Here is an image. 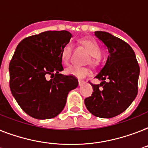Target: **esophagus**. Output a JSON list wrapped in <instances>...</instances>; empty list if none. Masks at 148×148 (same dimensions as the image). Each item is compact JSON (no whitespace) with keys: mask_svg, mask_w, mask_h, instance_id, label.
Wrapping results in <instances>:
<instances>
[{"mask_svg":"<svg viewBox=\"0 0 148 148\" xmlns=\"http://www.w3.org/2000/svg\"><path fill=\"white\" fill-rule=\"evenodd\" d=\"M84 80H82V79H78V84L81 86V85H82V84H84Z\"/></svg>","mask_w":148,"mask_h":148,"instance_id":"1","label":"esophagus"}]
</instances>
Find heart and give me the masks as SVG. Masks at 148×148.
<instances>
[{
  "label": "heart",
  "instance_id": "b5f03b06",
  "mask_svg": "<svg viewBox=\"0 0 148 148\" xmlns=\"http://www.w3.org/2000/svg\"><path fill=\"white\" fill-rule=\"evenodd\" d=\"M81 42L84 46L89 53L92 56V64H96L98 62V57L101 56V49L99 45L96 42L92 39H83L81 40ZM72 45L71 43H66L61 50L60 57L63 64L66 65L69 64L70 57H71V53ZM66 73L68 74H71L77 77H84L88 76L90 74V69L87 66H77V65H71L66 69Z\"/></svg>",
  "mask_w": 148,
  "mask_h": 148
}]
</instances>
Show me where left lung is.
<instances>
[{
	"instance_id": "8db88e82",
	"label": "left lung",
	"mask_w": 148,
	"mask_h": 148,
	"mask_svg": "<svg viewBox=\"0 0 148 148\" xmlns=\"http://www.w3.org/2000/svg\"><path fill=\"white\" fill-rule=\"evenodd\" d=\"M95 35L106 46L109 56L95 76L101 82L90 83L94 92L84 104L95 116L112 118L123 112L137 96L140 66L127 42L106 32H95Z\"/></svg>"
}]
</instances>
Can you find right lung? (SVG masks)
<instances>
[{"mask_svg":"<svg viewBox=\"0 0 148 148\" xmlns=\"http://www.w3.org/2000/svg\"><path fill=\"white\" fill-rule=\"evenodd\" d=\"M71 37L66 30L26 37L19 42L10 61L11 94L21 109L35 119H51L60 114L68 92L78 85L75 76L60 74L64 70L61 50Z\"/></svg>","mask_w":148,"mask_h":148,"instance_id":"1","label":"right lung"}]
</instances>
